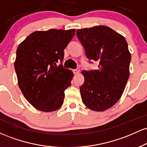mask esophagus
<instances>
[{
    "mask_svg": "<svg viewBox=\"0 0 147 147\" xmlns=\"http://www.w3.org/2000/svg\"><path fill=\"white\" fill-rule=\"evenodd\" d=\"M79 72H80L79 69H75V70H73V73L75 74V75H77V74H79Z\"/></svg>",
    "mask_w": 147,
    "mask_h": 147,
    "instance_id": "esophagus-1",
    "label": "esophagus"
}]
</instances>
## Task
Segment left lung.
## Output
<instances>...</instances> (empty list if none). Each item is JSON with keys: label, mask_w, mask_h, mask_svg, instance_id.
I'll return each mask as SVG.
<instances>
[{"label": "left lung", "mask_w": 147, "mask_h": 147, "mask_svg": "<svg viewBox=\"0 0 147 147\" xmlns=\"http://www.w3.org/2000/svg\"><path fill=\"white\" fill-rule=\"evenodd\" d=\"M77 35L88 59L99 62L97 70L82 72V102L90 110L104 111L118 102L125 89L131 59L128 43L122 35L105 25L79 29Z\"/></svg>", "instance_id": "left-lung-1"}]
</instances>
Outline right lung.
<instances>
[{
  "label": "right lung",
  "mask_w": 147,
  "mask_h": 147,
  "mask_svg": "<svg viewBox=\"0 0 147 147\" xmlns=\"http://www.w3.org/2000/svg\"><path fill=\"white\" fill-rule=\"evenodd\" d=\"M75 34V29L35 31L18 46L14 68L18 86L38 110L52 112L63 104L74 75L57 63L63 61L64 49Z\"/></svg>",
  "instance_id": "add662e5"
}]
</instances>
